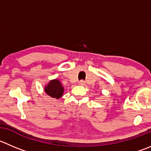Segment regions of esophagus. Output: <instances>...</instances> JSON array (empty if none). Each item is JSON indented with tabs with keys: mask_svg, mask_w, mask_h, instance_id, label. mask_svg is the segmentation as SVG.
<instances>
[{
	"mask_svg": "<svg viewBox=\"0 0 151 151\" xmlns=\"http://www.w3.org/2000/svg\"><path fill=\"white\" fill-rule=\"evenodd\" d=\"M85 81L84 80H80V82H79V84L80 85H81V86H83V85H85Z\"/></svg>",
	"mask_w": 151,
	"mask_h": 151,
	"instance_id": "esophagus-1",
	"label": "esophagus"
}]
</instances>
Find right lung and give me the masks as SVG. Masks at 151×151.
Returning <instances> with one entry per match:
<instances>
[{"label":"right lung","mask_w":151,"mask_h":151,"mask_svg":"<svg viewBox=\"0 0 151 151\" xmlns=\"http://www.w3.org/2000/svg\"><path fill=\"white\" fill-rule=\"evenodd\" d=\"M63 87L60 82L58 80H53L49 82L48 86L45 88V91L50 96L56 99H59L63 93Z\"/></svg>","instance_id":"right-lung-1"}]
</instances>
